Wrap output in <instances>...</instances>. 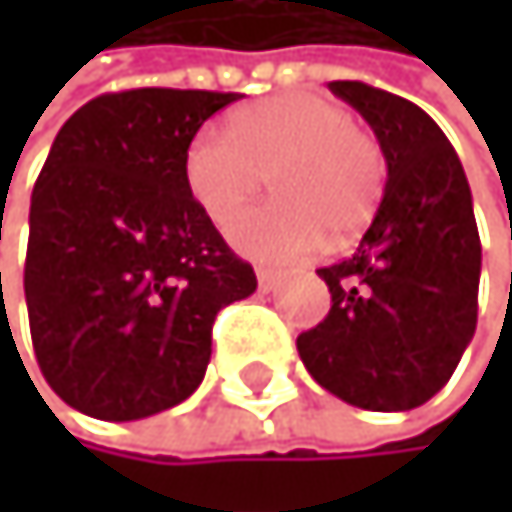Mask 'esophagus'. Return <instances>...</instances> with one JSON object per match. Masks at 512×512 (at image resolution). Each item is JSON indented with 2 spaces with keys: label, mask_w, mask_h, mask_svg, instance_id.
<instances>
[{
  "label": "esophagus",
  "mask_w": 512,
  "mask_h": 512,
  "mask_svg": "<svg viewBox=\"0 0 512 512\" xmlns=\"http://www.w3.org/2000/svg\"><path fill=\"white\" fill-rule=\"evenodd\" d=\"M276 282H279V276H276L273 270L258 267V288H261V291H273V288H276Z\"/></svg>",
  "instance_id": "obj_1"
}]
</instances>
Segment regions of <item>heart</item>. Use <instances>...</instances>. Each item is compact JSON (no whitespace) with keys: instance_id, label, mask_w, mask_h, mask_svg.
I'll list each match as a JSON object with an SVG mask.
<instances>
[{"instance_id":"b5f03b06","label":"heart","mask_w":512,"mask_h":512,"mask_svg":"<svg viewBox=\"0 0 512 512\" xmlns=\"http://www.w3.org/2000/svg\"><path fill=\"white\" fill-rule=\"evenodd\" d=\"M184 174L214 224L233 221L267 184L276 199L230 227L233 245L258 261H298L328 230L347 239L375 218L384 156L347 107L316 94H276L233 116V131L205 125L187 147Z\"/></svg>"}]
</instances>
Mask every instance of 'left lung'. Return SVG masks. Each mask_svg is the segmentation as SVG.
Here are the masks:
<instances>
[{
  "instance_id": "obj_1",
  "label": "left lung",
  "mask_w": 512,
  "mask_h": 512,
  "mask_svg": "<svg viewBox=\"0 0 512 512\" xmlns=\"http://www.w3.org/2000/svg\"><path fill=\"white\" fill-rule=\"evenodd\" d=\"M387 159L378 214L347 261L316 270L328 316L298 338L319 387L368 411L433 399L476 331L482 245L464 165L442 128L399 94L328 82Z\"/></svg>"
}]
</instances>
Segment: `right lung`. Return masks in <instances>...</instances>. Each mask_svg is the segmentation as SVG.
<instances>
[{
	"mask_svg": "<svg viewBox=\"0 0 512 512\" xmlns=\"http://www.w3.org/2000/svg\"><path fill=\"white\" fill-rule=\"evenodd\" d=\"M239 94H101L57 131L30 202L24 294L48 387L97 421H141L205 378L218 310L258 288L184 174Z\"/></svg>",
	"mask_w": 512,
	"mask_h": 512,
	"instance_id": "add662e5",
	"label": "right lung"
}]
</instances>
